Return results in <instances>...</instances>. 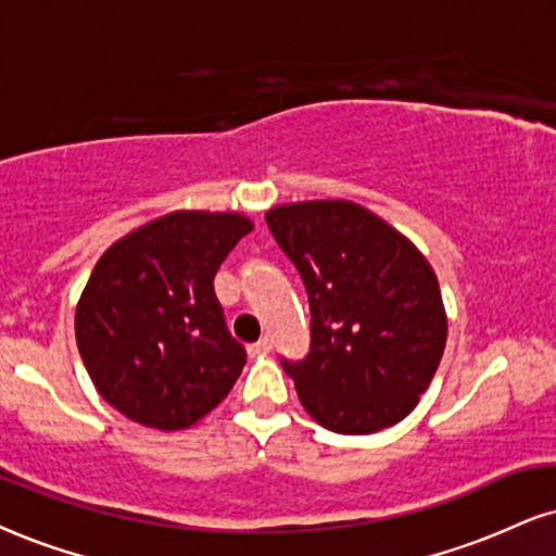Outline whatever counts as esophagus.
<instances>
[{"mask_svg": "<svg viewBox=\"0 0 556 556\" xmlns=\"http://www.w3.org/2000/svg\"><path fill=\"white\" fill-rule=\"evenodd\" d=\"M269 352H271V339H269V337L258 339L256 344H251V346H249V354H251V357H264V354H269Z\"/></svg>", "mask_w": 556, "mask_h": 556, "instance_id": "obj_1", "label": "esophagus"}]
</instances>
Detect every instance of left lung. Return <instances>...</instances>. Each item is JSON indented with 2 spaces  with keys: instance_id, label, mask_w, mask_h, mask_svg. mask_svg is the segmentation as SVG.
Returning <instances> with one entry per match:
<instances>
[{
  "instance_id": "1",
  "label": "left lung",
  "mask_w": 556,
  "mask_h": 556,
  "mask_svg": "<svg viewBox=\"0 0 556 556\" xmlns=\"http://www.w3.org/2000/svg\"><path fill=\"white\" fill-rule=\"evenodd\" d=\"M266 225L311 305V352L282 359L305 412L342 434L401 422L445 350L432 266L386 219L344 199L274 206Z\"/></svg>"
}]
</instances>
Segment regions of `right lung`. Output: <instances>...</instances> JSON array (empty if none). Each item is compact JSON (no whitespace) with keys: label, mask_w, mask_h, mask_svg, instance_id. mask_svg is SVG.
Segmentation results:
<instances>
[{"label":"right lung","mask_w":556,"mask_h":556,"mask_svg":"<svg viewBox=\"0 0 556 556\" xmlns=\"http://www.w3.org/2000/svg\"><path fill=\"white\" fill-rule=\"evenodd\" d=\"M253 230L238 212H170L100 256L77 303L75 333L113 409L155 430H186L223 401L245 365L214 274Z\"/></svg>","instance_id":"right-lung-1"}]
</instances>
